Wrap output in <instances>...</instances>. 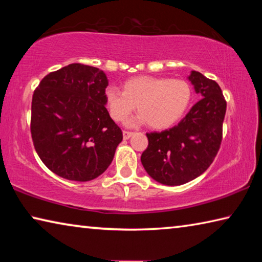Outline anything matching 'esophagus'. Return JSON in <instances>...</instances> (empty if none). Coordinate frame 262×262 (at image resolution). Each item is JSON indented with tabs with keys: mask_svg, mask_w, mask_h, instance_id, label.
Instances as JSON below:
<instances>
[{
	"mask_svg": "<svg viewBox=\"0 0 262 262\" xmlns=\"http://www.w3.org/2000/svg\"><path fill=\"white\" fill-rule=\"evenodd\" d=\"M122 135H123V139L125 140H128L129 137L133 135V132H129V130H123L122 132Z\"/></svg>",
	"mask_w": 262,
	"mask_h": 262,
	"instance_id": "obj_1",
	"label": "esophagus"
}]
</instances>
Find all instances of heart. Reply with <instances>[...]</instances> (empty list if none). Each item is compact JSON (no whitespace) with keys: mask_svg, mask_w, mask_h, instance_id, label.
<instances>
[{"mask_svg":"<svg viewBox=\"0 0 262 262\" xmlns=\"http://www.w3.org/2000/svg\"><path fill=\"white\" fill-rule=\"evenodd\" d=\"M190 99L188 82L166 77L137 76L123 83L122 91L115 86L105 91V105L114 121H125L136 105L139 115L134 122H147L152 129H165L178 122Z\"/></svg>","mask_w":262,"mask_h":262,"instance_id":"obj_1","label":"heart"}]
</instances>
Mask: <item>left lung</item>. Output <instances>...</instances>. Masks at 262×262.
Instances as JSON below:
<instances>
[{
  "mask_svg": "<svg viewBox=\"0 0 262 262\" xmlns=\"http://www.w3.org/2000/svg\"><path fill=\"white\" fill-rule=\"evenodd\" d=\"M188 79L201 99L178 125L147 133L142 165L158 183L179 186L198 178L214 162L223 137L227 101L219 84L193 70Z\"/></svg>",
  "mask_w": 262,
  "mask_h": 262,
  "instance_id": "8db88e82",
  "label": "left lung"
}]
</instances>
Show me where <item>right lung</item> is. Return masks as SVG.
Here are the masks:
<instances>
[{
  "label": "right lung",
  "mask_w": 262,
  "mask_h": 262,
  "mask_svg": "<svg viewBox=\"0 0 262 262\" xmlns=\"http://www.w3.org/2000/svg\"><path fill=\"white\" fill-rule=\"evenodd\" d=\"M108 79L96 67L72 63L41 79L31 105V136L38 156L73 181L97 178L112 163L122 132L105 107Z\"/></svg>",
  "instance_id": "1"
}]
</instances>
